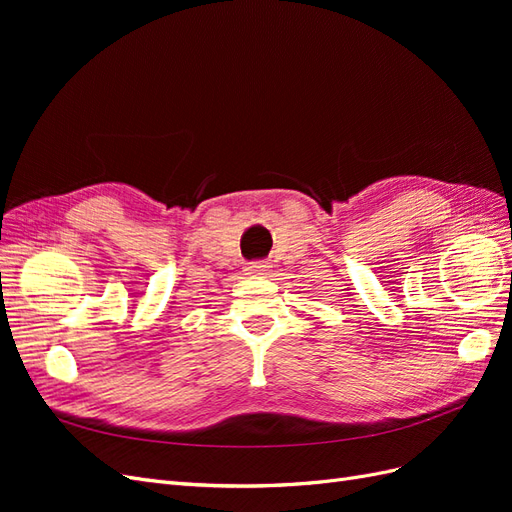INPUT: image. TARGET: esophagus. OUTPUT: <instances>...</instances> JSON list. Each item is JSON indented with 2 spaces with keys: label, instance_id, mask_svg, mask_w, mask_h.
<instances>
[{
  "label": "esophagus",
  "instance_id": "esophagus-1",
  "mask_svg": "<svg viewBox=\"0 0 512 512\" xmlns=\"http://www.w3.org/2000/svg\"><path fill=\"white\" fill-rule=\"evenodd\" d=\"M247 275H267V265L265 262H252V265L245 267Z\"/></svg>",
  "mask_w": 512,
  "mask_h": 512
}]
</instances>
